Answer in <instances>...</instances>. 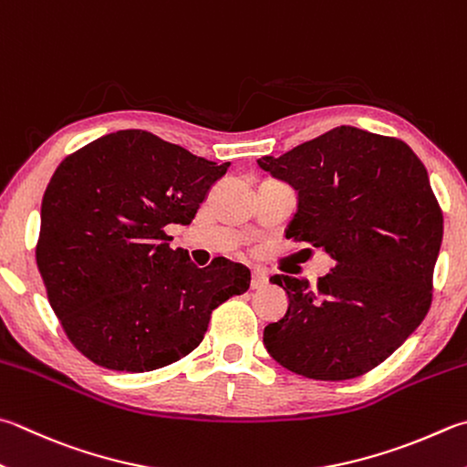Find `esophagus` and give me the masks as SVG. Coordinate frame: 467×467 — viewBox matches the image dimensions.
<instances>
[{
	"label": "esophagus",
	"instance_id": "esophagus-1",
	"mask_svg": "<svg viewBox=\"0 0 467 467\" xmlns=\"http://www.w3.org/2000/svg\"><path fill=\"white\" fill-rule=\"evenodd\" d=\"M266 285H268L266 272H264L262 268H254L252 270V283H250V286L252 288H262V286H266Z\"/></svg>",
	"mask_w": 467,
	"mask_h": 467
}]
</instances>
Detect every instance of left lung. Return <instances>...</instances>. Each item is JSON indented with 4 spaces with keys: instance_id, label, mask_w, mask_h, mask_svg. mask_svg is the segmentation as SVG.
Instances as JSON below:
<instances>
[{
    "instance_id": "1",
    "label": "left lung",
    "mask_w": 467,
    "mask_h": 467,
    "mask_svg": "<svg viewBox=\"0 0 467 467\" xmlns=\"http://www.w3.org/2000/svg\"><path fill=\"white\" fill-rule=\"evenodd\" d=\"M258 166L298 192L286 237L336 262L317 286L270 276L288 309L264 327V346L313 380L370 372L419 327L433 298L443 213L427 169L402 140L351 126L262 156Z\"/></svg>"
}]
</instances>
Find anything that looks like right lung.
<instances>
[{"instance_id":"obj_1","label":"right lung","mask_w":467,"mask_h":467,"mask_svg":"<svg viewBox=\"0 0 467 467\" xmlns=\"http://www.w3.org/2000/svg\"><path fill=\"white\" fill-rule=\"evenodd\" d=\"M144 130H119L67 156L44 192L36 264L70 343L97 366L150 372L191 354L211 311L250 288L244 264L205 268L171 248L227 172Z\"/></svg>"}]
</instances>
